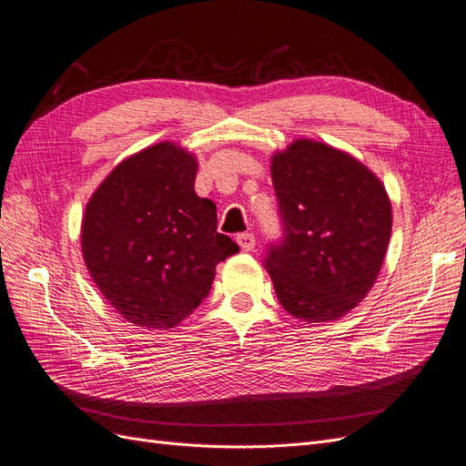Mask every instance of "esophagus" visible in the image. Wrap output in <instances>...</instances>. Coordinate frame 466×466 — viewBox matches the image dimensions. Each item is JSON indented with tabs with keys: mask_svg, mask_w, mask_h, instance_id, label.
Masks as SVG:
<instances>
[{
	"mask_svg": "<svg viewBox=\"0 0 466 466\" xmlns=\"http://www.w3.org/2000/svg\"><path fill=\"white\" fill-rule=\"evenodd\" d=\"M236 242H238V246L242 248V251H251V249L256 248V236L251 234V232H246V234H238Z\"/></svg>",
	"mask_w": 466,
	"mask_h": 466,
	"instance_id": "1",
	"label": "esophagus"
}]
</instances>
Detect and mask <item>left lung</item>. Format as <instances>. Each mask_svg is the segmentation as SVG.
I'll list each match as a JSON object with an SVG mask.
<instances>
[{"label": "left lung", "mask_w": 466, "mask_h": 466, "mask_svg": "<svg viewBox=\"0 0 466 466\" xmlns=\"http://www.w3.org/2000/svg\"><path fill=\"white\" fill-rule=\"evenodd\" d=\"M285 238L265 259L281 307L302 322L351 312L373 289L392 232L382 181L334 146L297 138L271 156Z\"/></svg>", "instance_id": "left-lung-1"}]
</instances>
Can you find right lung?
Returning <instances> with one entry per match:
<instances>
[{
    "mask_svg": "<svg viewBox=\"0 0 466 466\" xmlns=\"http://www.w3.org/2000/svg\"><path fill=\"white\" fill-rule=\"evenodd\" d=\"M195 154L157 142L123 159L86 205V268L130 324L177 326L208 295L217 265L238 254L217 232V205L195 193Z\"/></svg>",
    "mask_w": 466,
    "mask_h": 466,
    "instance_id": "obj_1",
    "label": "right lung"
}]
</instances>
